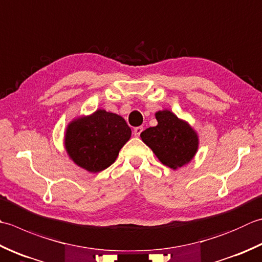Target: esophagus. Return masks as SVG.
<instances>
[{
  "label": "esophagus",
  "instance_id": "34e87169",
  "mask_svg": "<svg viewBox=\"0 0 262 262\" xmlns=\"http://www.w3.org/2000/svg\"><path fill=\"white\" fill-rule=\"evenodd\" d=\"M143 132V127H135L134 128V132H133V134H134V136L138 137L141 135V133Z\"/></svg>",
  "mask_w": 262,
  "mask_h": 262
}]
</instances>
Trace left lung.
I'll return each instance as SVG.
<instances>
[{
  "label": "left lung",
  "mask_w": 262,
  "mask_h": 262,
  "mask_svg": "<svg viewBox=\"0 0 262 262\" xmlns=\"http://www.w3.org/2000/svg\"><path fill=\"white\" fill-rule=\"evenodd\" d=\"M158 125L141 133V138L163 165L178 169L193 160L199 150V134L188 121L170 110L156 112Z\"/></svg>",
  "instance_id": "obj_1"
}]
</instances>
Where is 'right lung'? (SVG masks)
Returning <instances> with one entry per match:
<instances>
[{
	"mask_svg": "<svg viewBox=\"0 0 262 262\" xmlns=\"http://www.w3.org/2000/svg\"><path fill=\"white\" fill-rule=\"evenodd\" d=\"M132 136L130 127L117 114L97 109L74 118L64 132L63 145L75 165L89 172H100L116 161Z\"/></svg>",
	"mask_w": 262,
	"mask_h": 262,
	"instance_id": "right-lung-1",
	"label": "right lung"
}]
</instances>
